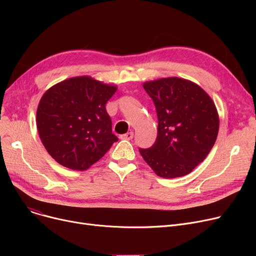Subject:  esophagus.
<instances>
[{
    "label": "esophagus",
    "instance_id": "1",
    "mask_svg": "<svg viewBox=\"0 0 256 256\" xmlns=\"http://www.w3.org/2000/svg\"><path fill=\"white\" fill-rule=\"evenodd\" d=\"M132 137H134V132H130L124 134V135H121L120 139H122V140H132Z\"/></svg>",
    "mask_w": 256,
    "mask_h": 256
}]
</instances>
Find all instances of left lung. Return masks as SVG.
<instances>
[{
  "instance_id": "8db88e82",
  "label": "left lung",
  "mask_w": 256,
  "mask_h": 256,
  "mask_svg": "<svg viewBox=\"0 0 256 256\" xmlns=\"http://www.w3.org/2000/svg\"><path fill=\"white\" fill-rule=\"evenodd\" d=\"M143 88L152 98L158 124L156 142L139 152L158 176H184L202 162L216 142V106L202 88L184 78H160Z\"/></svg>"
}]
</instances>
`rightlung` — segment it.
<instances>
[{"mask_svg": "<svg viewBox=\"0 0 256 256\" xmlns=\"http://www.w3.org/2000/svg\"><path fill=\"white\" fill-rule=\"evenodd\" d=\"M116 90L89 76H76L44 94L36 114L37 128L56 162L72 170H86L118 141L106 110Z\"/></svg>", "mask_w": 256, "mask_h": 256, "instance_id": "obj_1", "label": "right lung"}]
</instances>
